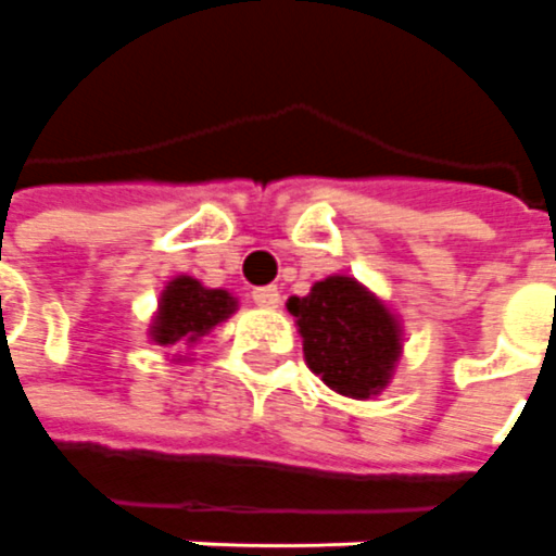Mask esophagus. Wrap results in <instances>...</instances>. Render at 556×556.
<instances>
[{"label":"esophagus","instance_id":"obj_1","mask_svg":"<svg viewBox=\"0 0 556 556\" xmlns=\"http://www.w3.org/2000/svg\"><path fill=\"white\" fill-rule=\"evenodd\" d=\"M251 299H254V305H260V308H278V305H281L278 287H257V290L251 293Z\"/></svg>","mask_w":556,"mask_h":556}]
</instances>
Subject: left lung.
Returning <instances> with one entry per match:
<instances>
[{
    "mask_svg": "<svg viewBox=\"0 0 556 556\" xmlns=\"http://www.w3.org/2000/svg\"><path fill=\"white\" fill-rule=\"evenodd\" d=\"M308 368L332 392L380 395L401 359L404 329L383 299L350 275H329L308 296H290Z\"/></svg>",
    "mask_w": 556,
    "mask_h": 556,
    "instance_id": "1",
    "label": "left lung"
}]
</instances>
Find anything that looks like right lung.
<instances>
[{
    "label": "right lung",
    "mask_w": 556,
    "mask_h": 556,
    "mask_svg": "<svg viewBox=\"0 0 556 556\" xmlns=\"http://www.w3.org/2000/svg\"><path fill=\"white\" fill-rule=\"evenodd\" d=\"M236 308L239 305L230 290H212L191 275H176L161 290L159 311L149 323V338L159 348H194Z\"/></svg>",
    "instance_id": "add662e5"
}]
</instances>
